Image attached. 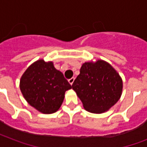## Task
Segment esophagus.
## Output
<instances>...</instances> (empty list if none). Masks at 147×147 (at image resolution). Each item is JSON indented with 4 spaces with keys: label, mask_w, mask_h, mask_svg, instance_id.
<instances>
[{
    "label": "esophagus",
    "mask_w": 147,
    "mask_h": 147,
    "mask_svg": "<svg viewBox=\"0 0 147 147\" xmlns=\"http://www.w3.org/2000/svg\"><path fill=\"white\" fill-rule=\"evenodd\" d=\"M74 81H75V78H69V84H70V85H72V84H73V82H74Z\"/></svg>",
    "instance_id": "esophagus-1"
}]
</instances>
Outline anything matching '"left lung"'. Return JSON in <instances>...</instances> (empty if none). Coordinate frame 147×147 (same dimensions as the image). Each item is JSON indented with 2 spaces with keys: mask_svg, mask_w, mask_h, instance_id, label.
<instances>
[{
  "mask_svg": "<svg viewBox=\"0 0 147 147\" xmlns=\"http://www.w3.org/2000/svg\"><path fill=\"white\" fill-rule=\"evenodd\" d=\"M86 111H107L120 99L123 82L113 67L103 60L85 62L71 85Z\"/></svg>",
  "mask_w": 147,
  "mask_h": 147,
  "instance_id": "1",
  "label": "left lung"
}]
</instances>
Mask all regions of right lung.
Here are the masks:
<instances>
[{
  "label": "right lung",
  "mask_w": 147,
  "mask_h": 147,
  "mask_svg": "<svg viewBox=\"0 0 147 147\" xmlns=\"http://www.w3.org/2000/svg\"><path fill=\"white\" fill-rule=\"evenodd\" d=\"M20 88L32 107L43 114H53L59 109L65 92L71 86L53 62L40 59L25 71Z\"/></svg>",
  "instance_id": "1"
}]
</instances>
